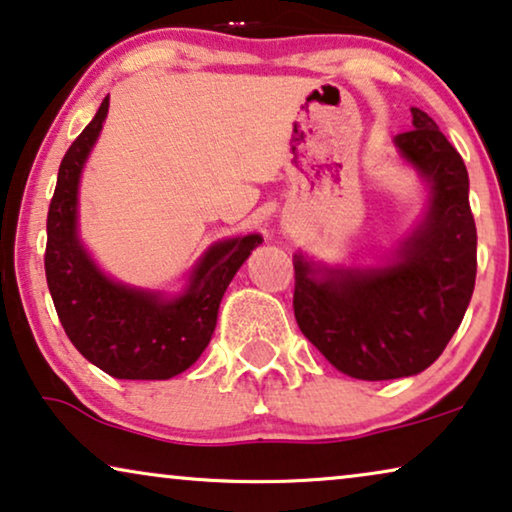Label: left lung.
<instances>
[{"label":"left lung","instance_id":"8db88e82","mask_svg":"<svg viewBox=\"0 0 512 512\" xmlns=\"http://www.w3.org/2000/svg\"><path fill=\"white\" fill-rule=\"evenodd\" d=\"M412 130L394 137L429 184L422 221L380 265H326L293 256V312L328 363L356 380L422 373L443 354L471 303L478 233L468 172L436 121L412 107Z\"/></svg>","mask_w":512,"mask_h":512}]
</instances>
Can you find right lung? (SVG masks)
<instances>
[{"instance_id":"add662e5","label":"right lung","mask_w":512,"mask_h":512,"mask_svg":"<svg viewBox=\"0 0 512 512\" xmlns=\"http://www.w3.org/2000/svg\"><path fill=\"white\" fill-rule=\"evenodd\" d=\"M107 111L104 97L60 163L46 221L48 291L67 338L93 366L118 380H170L205 352L223 293L263 237L251 233L212 244L174 296L104 275L79 237V181Z\"/></svg>"}]
</instances>
